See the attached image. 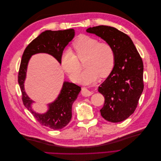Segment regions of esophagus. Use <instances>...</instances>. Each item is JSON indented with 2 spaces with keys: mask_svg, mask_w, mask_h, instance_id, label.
Masks as SVG:
<instances>
[{
  "mask_svg": "<svg viewBox=\"0 0 161 161\" xmlns=\"http://www.w3.org/2000/svg\"><path fill=\"white\" fill-rule=\"evenodd\" d=\"M81 93L85 97H89L92 94V92H91L89 89H87V87L84 86V87H82Z\"/></svg>",
  "mask_w": 161,
  "mask_h": 161,
  "instance_id": "34e87169",
  "label": "esophagus"
}]
</instances>
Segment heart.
<instances>
[{
	"label": "heart",
	"mask_w": 161,
	"mask_h": 161,
	"mask_svg": "<svg viewBox=\"0 0 161 161\" xmlns=\"http://www.w3.org/2000/svg\"><path fill=\"white\" fill-rule=\"evenodd\" d=\"M76 55L70 49L62 53L61 65L70 79L76 81L82 66L79 60L86 57L84 66L86 69L82 73L79 80L84 84L94 82L98 77L108 76L113 70L115 54L109 43L100 42L97 39L87 36L79 37L74 43Z\"/></svg>",
	"instance_id": "obj_1"
}]
</instances>
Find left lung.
Here are the masks:
<instances>
[{"label": "left lung", "mask_w": 161, "mask_h": 161, "mask_svg": "<svg viewBox=\"0 0 161 161\" xmlns=\"http://www.w3.org/2000/svg\"><path fill=\"white\" fill-rule=\"evenodd\" d=\"M86 32L100 37L114 50V69L98 91L105 97L101 116L110 122H120L134 113L143 91L142 58L131 38L115 27L99 25L87 29Z\"/></svg>", "instance_id": "obj_1"}]
</instances>
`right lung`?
Listing matches in <instances>:
<instances>
[{
	"label": "right lung",
	"mask_w": 161,
	"mask_h": 161,
	"mask_svg": "<svg viewBox=\"0 0 161 161\" xmlns=\"http://www.w3.org/2000/svg\"><path fill=\"white\" fill-rule=\"evenodd\" d=\"M74 36L73 29L42 32L26 47L19 67L18 82L21 91L23 105L41 125L53 130L62 129L69 124L72 118V104L76 101L81 87L72 82H64L60 94L54 102L49 105V109L46 113L37 114L31 109V104L33 101L27 95L24 89L27 64L31 56L37 53H49L61 64L63 50Z\"/></svg>",
	"instance_id": "obj_1"
}]
</instances>
